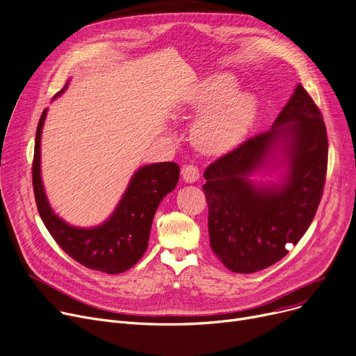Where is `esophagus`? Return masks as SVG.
<instances>
[{
    "label": "esophagus",
    "mask_w": 356,
    "mask_h": 356,
    "mask_svg": "<svg viewBox=\"0 0 356 356\" xmlns=\"http://www.w3.org/2000/svg\"><path fill=\"white\" fill-rule=\"evenodd\" d=\"M182 179H184L185 182H190V184L198 181V179H200V171H198V168H197L195 165H193V163L185 165V166L182 168Z\"/></svg>",
    "instance_id": "34e87169"
}]
</instances>
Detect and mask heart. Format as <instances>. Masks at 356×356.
Wrapping results in <instances>:
<instances>
[{
    "mask_svg": "<svg viewBox=\"0 0 356 356\" xmlns=\"http://www.w3.org/2000/svg\"><path fill=\"white\" fill-rule=\"evenodd\" d=\"M230 74H216L194 88L188 103L204 110L193 127L195 145L209 154H223L238 146L258 115L257 97L241 92Z\"/></svg>",
    "mask_w": 356,
    "mask_h": 356,
    "instance_id": "1",
    "label": "heart"
}]
</instances>
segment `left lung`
<instances>
[{"mask_svg":"<svg viewBox=\"0 0 356 356\" xmlns=\"http://www.w3.org/2000/svg\"><path fill=\"white\" fill-rule=\"evenodd\" d=\"M284 143L291 172L281 186L247 177ZM327 133L318 107L298 83L269 131L252 136L210 163L202 185L210 246L233 273L252 274L281 261L312 225L327 172Z\"/></svg>","mask_w":356,"mask_h":356,"instance_id":"8db88e82","label":"left lung"}]
</instances>
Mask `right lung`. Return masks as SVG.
Segmentation results:
<instances>
[{
	"label": "right lung",
	"mask_w": 356,
	"mask_h": 356,
	"mask_svg": "<svg viewBox=\"0 0 356 356\" xmlns=\"http://www.w3.org/2000/svg\"><path fill=\"white\" fill-rule=\"evenodd\" d=\"M44 117L46 110L40 115L36 130L31 174L36 206L46 229L62 250L81 265L106 274L124 273L143 257L152 220L162 198L175 188L179 166L175 162H161L140 168L104 225L92 229L72 227L52 211L43 190L40 136Z\"/></svg>",
	"instance_id": "right-lung-1"
}]
</instances>
